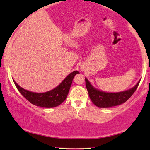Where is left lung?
<instances>
[{"label": "left lung", "instance_id": "8db88e82", "mask_svg": "<svg viewBox=\"0 0 150 150\" xmlns=\"http://www.w3.org/2000/svg\"><path fill=\"white\" fill-rule=\"evenodd\" d=\"M139 83H140V81L137 82L135 87L128 89V90L116 93H109L102 92V91L98 90L94 88L91 85L89 80L85 78L86 87L88 91L89 98L95 106L101 108L112 107V106L123 104L135 92L138 87Z\"/></svg>", "mask_w": 150, "mask_h": 150}]
</instances>
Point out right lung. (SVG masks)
<instances>
[{"mask_svg": "<svg viewBox=\"0 0 150 150\" xmlns=\"http://www.w3.org/2000/svg\"><path fill=\"white\" fill-rule=\"evenodd\" d=\"M77 73H79L78 71L70 73L58 87L44 93H36L26 90L13 81L20 94L32 104L41 107H56L65 100L71 87L73 77Z\"/></svg>", "mask_w": 150, "mask_h": 150, "instance_id": "obj_1", "label": "right lung"}]
</instances>
